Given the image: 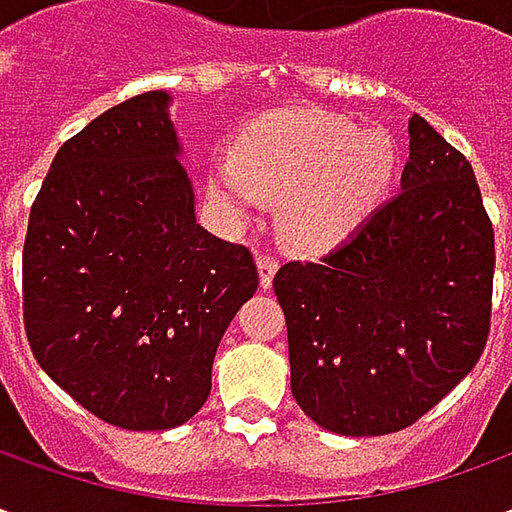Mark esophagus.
<instances>
[{"instance_id": "1", "label": "esophagus", "mask_w": 512, "mask_h": 512, "mask_svg": "<svg viewBox=\"0 0 512 512\" xmlns=\"http://www.w3.org/2000/svg\"><path fill=\"white\" fill-rule=\"evenodd\" d=\"M256 265H259V285L270 290L273 287V276H276V270H279V262L270 256V253H259L256 256Z\"/></svg>"}]
</instances>
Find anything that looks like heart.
Wrapping results in <instances>:
<instances>
[{
  "instance_id": "1",
  "label": "heart",
  "mask_w": 512,
  "mask_h": 512,
  "mask_svg": "<svg viewBox=\"0 0 512 512\" xmlns=\"http://www.w3.org/2000/svg\"><path fill=\"white\" fill-rule=\"evenodd\" d=\"M393 176V145L379 130L287 110L256 122L207 170V193L227 225L250 222L279 199V227L293 247L322 253L344 242L379 205Z\"/></svg>"
}]
</instances>
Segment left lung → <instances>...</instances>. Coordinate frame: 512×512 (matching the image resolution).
I'll return each mask as SVG.
<instances>
[{
	"label": "left lung",
	"mask_w": 512,
	"mask_h": 512,
	"mask_svg": "<svg viewBox=\"0 0 512 512\" xmlns=\"http://www.w3.org/2000/svg\"><path fill=\"white\" fill-rule=\"evenodd\" d=\"M402 190L322 262H287L290 390L339 436L404 430L476 367L490 333L493 225L470 162L419 113Z\"/></svg>",
	"instance_id": "1"
}]
</instances>
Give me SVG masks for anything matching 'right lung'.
I'll list each match as a JSON object with an SVG mask.
<instances>
[{"mask_svg":"<svg viewBox=\"0 0 512 512\" xmlns=\"http://www.w3.org/2000/svg\"><path fill=\"white\" fill-rule=\"evenodd\" d=\"M168 105V90L139 93L59 148L22 253L36 362L122 430L199 413L216 347L259 287L250 250L196 222Z\"/></svg>","mask_w":512,"mask_h":512,"instance_id":"right-lung-1","label":"right lung"}]
</instances>
